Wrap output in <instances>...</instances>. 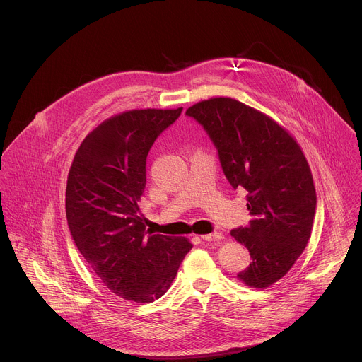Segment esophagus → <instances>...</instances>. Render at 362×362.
I'll return each mask as SVG.
<instances>
[{
  "instance_id": "34e87169",
  "label": "esophagus",
  "mask_w": 362,
  "mask_h": 362,
  "mask_svg": "<svg viewBox=\"0 0 362 362\" xmlns=\"http://www.w3.org/2000/svg\"><path fill=\"white\" fill-rule=\"evenodd\" d=\"M202 239H203L204 242H215V240L223 239V235L219 233V232H215V233H209V235H203Z\"/></svg>"
}]
</instances>
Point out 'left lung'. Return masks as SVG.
I'll return each mask as SVG.
<instances>
[{"instance_id":"obj_1","label":"left lung","mask_w":362,"mask_h":362,"mask_svg":"<svg viewBox=\"0 0 362 362\" xmlns=\"http://www.w3.org/2000/svg\"><path fill=\"white\" fill-rule=\"evenodd\" d=\"M186 115L208 133L230 186L247 192L252 219L230 235L252 262L238 278L267 288L286 275L311 236L317 193L303 153L272 119L229 97L200 101Z\"/></svg>"}]
</instances>
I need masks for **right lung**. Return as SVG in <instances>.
Instances as JSON below:
<instances>
[{
    "mask_svg": "<svg viewBox=\"0 0 362 362\" xmlns=\"http://www.w3.org/2000/svg\"><path fill=\"white\" fill-rule=\"evenodd\" d=\"M182 110H132L106 120L83 140L69 173L71 238L101 282L127 300L160 298L193 246L186 238L151 235L139 208L147 154Z\"/></svg>",
    "mask_w": 362,
    "mask_h": 362,
    "instance_id": "right-lung-1",
    "label": "right lung"
}]
</instances>
